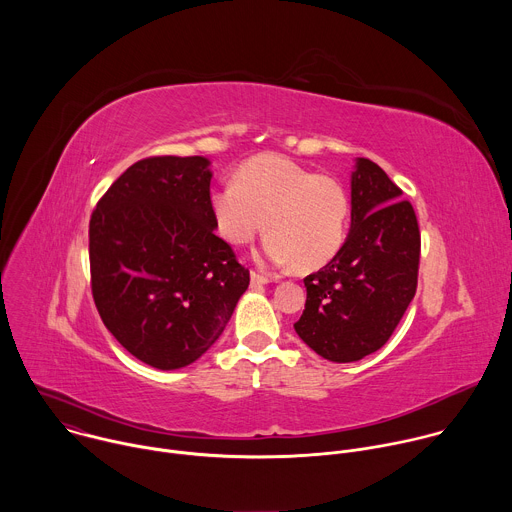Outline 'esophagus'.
<instances>
[{
    "label": "esophagus",
    "instance_id": "esophagus-1",
    "mask_svg": "<svg viewBox=\"0 0 512 512\" xmlns=\"http://www.w3.org/2000/svg\"><path fill=\"white\" fill-rule=\"evenodd\" d=\"M269 281H271L269 275H263V273H259V271H251V283H253V285H265V283H269Z\"/></svg>",
    "mask_w": 512,
    "mask_h": 512
}]
</instances>
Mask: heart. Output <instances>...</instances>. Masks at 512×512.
<instances>
[{"mask_svg":"<svg viewBox=\"0 0 512 512\" xmlns=\"http://www.w3.org/2000/svg\"><path fill=\"white\" fill-rule=\"evenodd\" d=\"M210 204L218 233L233 245L251 243L265 227L263 255L277 265L318 269L346 239L350 202L344 186L279 154L241 164L237 180L218 184Z\"/></svg>","mask_w":512,"mask_h":512,"instance_id":"heart-1","label":"heart"}]
</instances>
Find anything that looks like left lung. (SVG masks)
Listing matches in <instances>:
<instances>
[{
    "label": "left lung",
    "instance_id": "1",
    "mask_svg": "<svg viewBox=\"0 0 512 512\" xmlns=\"http://www.w3.org/2000/svg\"><path fill=\"white\" fill-rule=\"evenodd\" d=\"M403 190L369 158L352 174L350 233L340 251L304 279L298 336L332 362L377 352L417 291L421 235Z\"/></svg>",
    "mask_w": 512,
    "mask_h": 512
}]
</instances>
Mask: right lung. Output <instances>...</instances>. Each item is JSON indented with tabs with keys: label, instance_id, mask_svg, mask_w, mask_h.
<instances>
[{
	"label": "right lung",
	"instance_id": "obj_1",
	"mask_svg": "<svg viewBox=\"0 0 512 512\" xmlns=\"http://www.w3.org/2000/svg\"><path fill=\"white\" fill-rule=\"evenodd\" d=\"M210 178L200 156L143 158L91 214L97 312L117 342L154 369L200 358L249 287V269L214 235Z\"/></svg>",
	"mask_w": 512,
	"mask_h": 512
}]
</instances>
